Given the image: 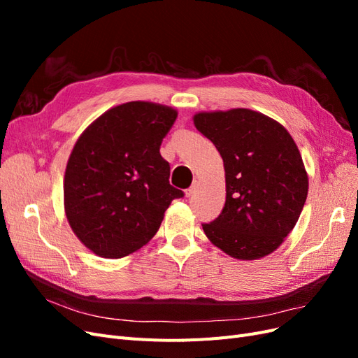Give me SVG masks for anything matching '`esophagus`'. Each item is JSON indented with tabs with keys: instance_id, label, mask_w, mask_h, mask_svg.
Instances as JSON below:
<instances>
[{
	"instance_id": "obj_1",
	"label": "esophagus",
	"mask_w": 358,
	"mask_h": 358,
	"mask_svg": "<svg viewBox=\"0 0 358 358\" xmlns=\"http://www.w3.org/2000/svg\"><path fill=\"white\" fill-rule=\"evenodd\" d=\"M197 187H199V183H197V180H196V182H194V183H192V185H191V187H189V188H188V189L185 191V194H187V197H191V196H192V194H194V192H196Z\"/></svg>"
}]
</instances>
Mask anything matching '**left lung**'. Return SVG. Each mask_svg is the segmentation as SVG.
Listing matches in <instances>:
<instances>
[{"label": "left lung", "mask_w": 358, "mask_h": 358, "mask_svg": "<svg viewBox=\"0 0 358 358\" xmlns=\"http://www.w3.org/2000/svg\"><path fill=\"white\" fill-rule=\"evenodd\" d=\"M199 131L218 149L225 169V204L201 224L225 254L255 259L273 252L294 229L308 197V175L287 129L248 109L199 113Z\"/></svg>", "instance_id": "1"}]
</instances>
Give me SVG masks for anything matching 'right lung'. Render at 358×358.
Here are the masks:
<instances>
[{"mask_svg":"<svg viewBox=\"0 0 358 358\" xmlns=\"http://www.w3.org/2000/svg\"><path fill=\"white\" fill-rule=\"evenodd\" d=\"M171 107L131 101L101 115L76 142L64 179L67 220L96 255L121 258L146 245L183 191L170 185L159 146Z\"/></svg>","mask_w":358,"mask_h":358,"instance_id":"obj_1","label":"right lung"}]
</instances>
